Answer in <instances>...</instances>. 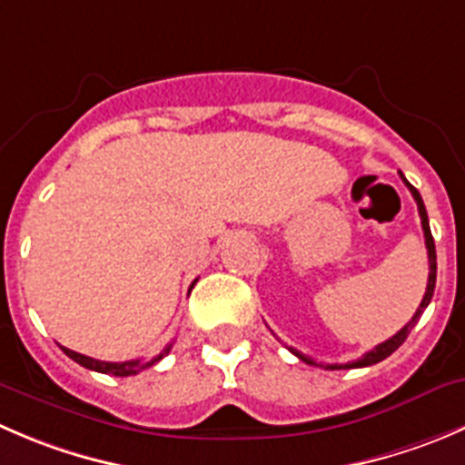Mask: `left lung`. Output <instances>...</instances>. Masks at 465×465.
Wrapping results in <instances>:
<instances>
[{"label":"left lung","mask_w":465,"mask_h":465,"mask_svg":"<svg viewBox=\"0 0 465 465\" xmlns=\"http://www.w3.org/2000/svg\"><path fill=\"white\" fill-rule=\"evenodd\" d=\"M400 177H402V182L407 183V188H409V191H411L413 200H416V204H418V213H420L422 232H425L427 256H430V279H427V291H425V297H422V302H420V306H418L416 315H413V318L409 320V322L404 324V327L400 329V331L395 333V336H391L389 341L380 342V345H377L375 350H371V352H366V354H363L361 359H357V361H350V363H329V366H322V368H327V371H341V368H366V366H372V363L384 361L386 357H391V354H393L395 350H398V347L402 345L404 341H407V336H409V333H411V329L416 327L418 318H420V313H422V311L427 309V304H430V302H431V295H434V286H436V247H434V238H431L430 220H427V209H425V204H422L420 193H418L416 188H413L411 183H409L407 179H404V174H402V173H400ZM288 350H291V352L295 354L297 359H302V361H304V363H309V366H318V363H315L313 359L306 357V354L297 352V350H292V347H288Z\"/></svg>","instance_id":"left-lung-1"}]
</instances>
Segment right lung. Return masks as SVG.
<instances>
[{"instance_id": "add662e5", "label": "right lung", "mask_w": 465, "mask_h": 465, "mask_svg": "<svg viewBox=\"0 0 465 465\" xmlns=\"http://www.w3.org/2000/svg\"><path fill=\"white\" fill-rule=\"evenodd\" d=\"M195 282H197V279H195ZM195 282H193V286H195ZM170 347H173V345L165 347V350L159 354V357L150 359V361H141V359H134V361H123V363L97 361V359H90V357H85V354L74 352V350H67V347H63V345H61V350L67 354V357L72 359V361H76V363H79V366L88 368V371L104 372V375H113V377H129V375H138V372H141V371H147V368H152V366H154V363H159L161 359H163L165 354L170 352Z\"/></svg>"}]
</instances>
